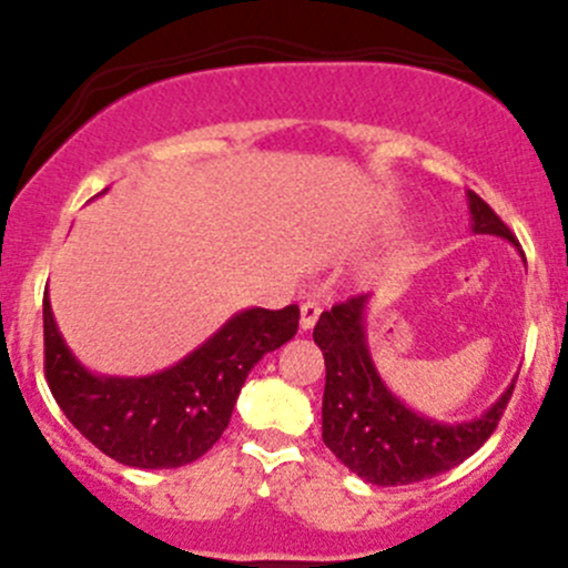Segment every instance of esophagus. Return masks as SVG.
<instances>
[{"label": "esophagus", "mask_w": 568, "mask_h": 568, "mask_svg": "<svg viewBox=\"0 0 568 568\" xmlns=\"http://www.w3.org/2000/svg\"><path fill=\"white\" fill-rule=\"evenodd\" d=\"M318 316H321V307H318V302H302V307H300V326L302 329H313V324H316L318 321Z\"/></svg>", "instance_id": "1"}]
</instances>
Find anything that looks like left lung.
Listing matches in <instances>:
<instances>
[{
	"mask_svg": "<svg viewBox=\"0 0 568 568\" xmlns=\"http://www.w3.org/2000/svg\"><path fill=\"white\" fill-rule=\"evenodd\" d=\"M473 233L517 244L506 222L475 192H467ZM371 294H359L321 313L313 341L324 352L326 385L321 404V437L354 475L376 486L417 484L448 473L475 454L500 423L514 379L500 398L473 420L445 423L415 412L376 371L368 348Z\"/></svg>",
	"mask_w": 568,
	"mask_h": 568,
	"instance_id": "8db88e82",
	"label": "left lung"
}]
</instances>
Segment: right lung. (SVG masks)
I'll use <instances>...</instances> for the list:
<instances>
[{
    "label": "right lung",
    "instance_id": "obj_1",
    "mask_svg": "<svg viewBox=\"0 0 568 568\" xmlns=\"http://www.w3.org/2000/svg\"><path fill=\"white\" fill-rule=\"evenodd\" d=\"M296 326V305L247 307L159 374L106 376L73 357L45 291V382L77 432L114 462L173 469L200 459L222 437L250 371L263 354L288 343Z\"/></svg>",
    "mask_w": 568,
    "mask_h": 568
}]
</instances>
